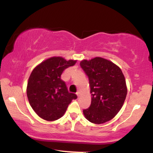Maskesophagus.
<instances>
[{
	"mask_svg": "<svg viewBox=\"0 0 153 153\" xmlns=\"http://www.w3.org/2000/svg\"><path fill=\"white\" fill-rule=\"evenodd\" d=\"M76 94H77V96H78V97H79V96H80V94H80V91H78V92H77Z\"/></svg>",
	"mask_w": 153,
	"mask_h": 153,
	"instance_id": "esophagus-1",
	"label": "esophagus"
}]
</instances>
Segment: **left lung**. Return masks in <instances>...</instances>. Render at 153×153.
Segmentation results:
<instances>
[{
    "label": "left lung",
    "mask_w": 153,
    "mask_h": 153,
    "mask_svg": "<svg viewBox=\"0 0 153 153\" xmlns=\"http://www.w3.org/2000/svg\"><path fill=\"white\" fill-rule=\"evenodd\" d=\"M80 65L88 77L91 88V104L83 110L85 119L96 124L108 122L118 114L127 96L122 70L111 61L99 57L83 59Z\"/></svg>",
    "instance_id": "1"
}]
</instances>
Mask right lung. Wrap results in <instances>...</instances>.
I'll use <instances>...</instances> for the list:
<instances>
[{"mask_svg":"<svg viewBox=\"0 0 153 153\" xmlns=\"http://www.w3.org/2000/svg\"><path fill=\"white\" fill-rule=\"evenodd\" d=\"M76 62L52 57L39 64L31 72L26 94L31 108L42 119L52 122L61 118L68 105L77 99L75 94L68 92L65 82L61 79L62 72Z\"/></svg>","mask_w":153,"mask_h":153,"instance_id":"right-lung-1","label":"right lung"}]
</instances>
